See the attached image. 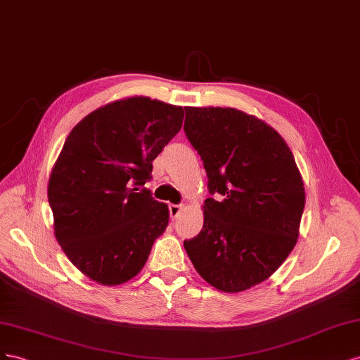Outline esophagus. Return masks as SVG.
<instances>
[{
  "label": "esophagus",
  "mask_w": 360,
  "mask_h": 360,
  "mask_svg": "<svg viewBox=\"0 0 360 360\" xmlns=\"http://www.w3.org/2000/svg\"><path fill=\"white\" fill-rule=\"evenodd\" d=\"M169 211H170V217L174 220V219H178V215L181 214V211H182V205H174V203H172V205H169Z\"/></svg>",
  "instance_id": "34e87169"
}]
</instances>
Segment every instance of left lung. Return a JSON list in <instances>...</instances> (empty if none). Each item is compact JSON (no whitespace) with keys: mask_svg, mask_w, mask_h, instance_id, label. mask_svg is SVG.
<instances>
[{"mask_svg":"<svg viewBox=\"0 0 360 360\" xmlns=\"http://www.w3.org/2000/svg\"><path fill=\"white\" fill-rule=\"evenodd\" d=\"M184 131L211 194L203 229L184 248L214 288L245 291L269 279L294 249L304 210L302 174L279 132L237 108L186 107Z\"/></svg>","mask_w":360,"mask_h":360,"instance_id":"8db88e82","label":"left lung"}]
</instances>
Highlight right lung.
Wrapping results in <instances>:
<instances>
[{"label": "right lung", "instance_id": "1", "mask_svg": "<svg viewBox=\"0 0 360 360\" xmlns=\"http://www.w3.org/2000/svg\"><path fill=\"white\" fill-rule=\"evenodd\" d=\"M182 119V107L132 96L90 112L68 136L48 200L58 244L91 281L112 286L132 279L166 231L167 205L143 186Z\"/></svg>", "mask_w": 360, "mask_h": 360}]
</instances>
